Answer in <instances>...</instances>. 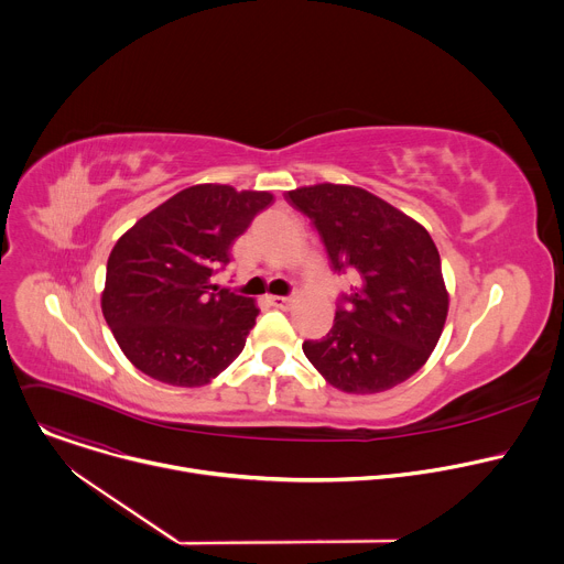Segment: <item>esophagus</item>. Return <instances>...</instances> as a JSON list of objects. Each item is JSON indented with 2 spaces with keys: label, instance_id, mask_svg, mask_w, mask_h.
Listing matches in <instances>:
<instances>
[{
  "label": "esophagus",
  "instance_id": "34e87169",
  "mask_svg": "<svg viewBox=\"0 0 564 564\" xmlns=\"http://www.w3.org/2000/svg\"><path fill=\"white\" fill-rule=\"evenodd\" d=\"M270 303L274 305V307H290L292 305V299L290 296H270Z\"/></svg>",
  "mask_w": 564,
  "mask_h": 564
}]
</instances>
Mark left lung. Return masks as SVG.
Listing matches in <instances>:
<instances>
[{
	"mask_svg": "<svg viewBox=\"0 0 564 564\" xmlns=\"http://www.w3.org/2000/svg\"><path fill=\"white\" fill-rule=\"evenodd\" d=\"M285 200L314 223L333 268L357 276L333 330L303 344L310 364L350 394L383 392L413 377L442 337L451 301L426 227L355 185L296 187Z\"/></svg>",
	"mask_w": 564,
	"mask_h": 564,
	"instance_id": "left-lung-1",
	"label": "left lung"
}]
</instances>
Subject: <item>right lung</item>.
I'll return each mask as SVG.
<instances>
[{"instance_id":"1","label":"right lung","mask_w":564,"mask_h":564,"mask_svg":"<svg viewBox=\"0 0 564 564\" xmlns=\"http://www.w3.org/2000/svg\"><path fill=\"white\" fill-rule=\"evenodd\" d=\"M270 192L203 183L144 214L107 261L102 314L124 357L151 379L198 388L246 348L254 299L212 283Z\"/></svg>"}]
</instances>
